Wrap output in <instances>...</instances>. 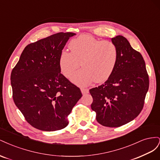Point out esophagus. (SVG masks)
<instances>
[{
  "label": "esophagus",
  "mask_w": 160,
  "mask_h": 160,
  "mask_svg": "<svg viewBox=\"0 0 160 160\" xmlns=\"http://www.w3.org/2000/svg\"><path fill=\"white\" fill-rule=\"evenodd\" d=\"M81 93H83V94L88 93L89 92V89H87V88H81Z\"/></svg>",
  "instance_id": "34e87169"
}]
</instances>
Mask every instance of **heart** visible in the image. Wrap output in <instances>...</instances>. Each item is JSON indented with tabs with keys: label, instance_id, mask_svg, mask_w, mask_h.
I'll list each match as a JSON object with an SVG mask.
<instances>
[{
	"label": "heart",
	"instance_id": "b5f03b06",
	"mask_svg": "<svg viewBox=\"0 0 160 160\" xmlns=\"http://www.w3.org/2000/svg\"><path fill=\"white\" fill-rule=\"evenodd\" d=\"M69 47L70 52H61L59 65L62 74L69 77L81 63L83 69L71 77L75 84L87 86L93 81L103 83L113 73L119 55L118 47L113 42L81 35L72 39Z\"/></svg>",
	"mask_w": 160,
	"mask_h": 160
}]
</instances>
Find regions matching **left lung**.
I'll return each instance as SVG.
<instances>
[{"label": "left lung", "instance_id": "left-lung-1", "mask_svg": "<svg viewBox=\"0 0 160 160\" xmlns=\"http://www.w3.org/2000/svg\"><path fill=\"white\" fill-rule=\"evenodd\" d=\"M118 49V60L109 78L89 90L96 119L105 127L122 126L137 118L143 108L149 76L141 53L122 35L111 38Z\"/></svg>", "mask_w": 160, "mask_h": 160}]
</instances>
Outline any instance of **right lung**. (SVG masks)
<instances>
[{
	"label": "right lung",
	"mask_w": 160,
	"mask_h": 160,
	"mask_svg": "<svg viewBox=\"0 0 160 160\" xmlns=\"http://www.w3.org/2000/svg\"><path fill=\"white\" fill-rule=\"evenodd\" d=\"M74 32H58L28 45L11 75L12 98L27 122L46 132L69 124L67 117L82 97L61 73L60 53Z\"/></svg>",
	"instance_id": "add662e5"
}]
</instances>
